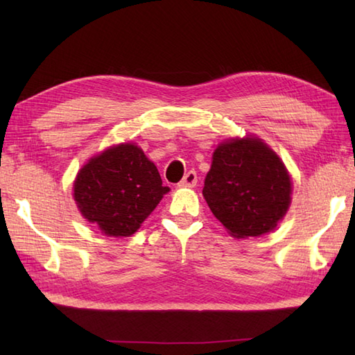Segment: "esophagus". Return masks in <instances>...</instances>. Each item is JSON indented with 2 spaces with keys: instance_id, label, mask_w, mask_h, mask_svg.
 <instances>
[{
  "instance_id": "1",
  "label": "esophagus",
  "mask_w": 355,
  "mask_h": 355,
  "mask_svg": "<svg viewBox=\"0 0 355 355\" xmlns=\"http://www.w3.org/2000/svg\"><path fill=\"white\" fill-rule=\"evenodd\" d=\"M198 183V177H197V172L195 171H189L186 173V175L183 177L182 182L178 183L180 187H195Z\"/></svg>"
}]
</instances>
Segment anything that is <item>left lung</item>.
Instances as JSON below:
<instances>
[{
    "instance_id": "1",
    "label": "left lung",
    "mask_w": 355,
    "mask_h": 355,
    "mask_svg": "<svg viewBox=\"0 0 355 355\" xmlns=\"http://www.w3.org/2000/svg\"><path fill=\"white\" fill-rule=\"evenodd\" d=\"M202 195L233 236H261L288 210L291 180L266 143L233 139L215 149Z\"/></svg>"
}]
</instances>
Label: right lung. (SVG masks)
Returning <instances> with one entry per match:
<instances>
[{
    "instance_id": "right-lung-1",
    "label": "right lung",
    "mask_w": 355,
    "mask_h": 355,
    "mask_svg": "<svg viewBox=\"0 0 355 355\" xmlns=\"http://www.w3.org/2000/svg\"><path fill=\"white\" fill-rule=\"evenodd\" d=\"M166 192L155 164L131 143L92 158L74 182L80 214L108 236L137 232Z\"/></svg>"
}]
</instances>
